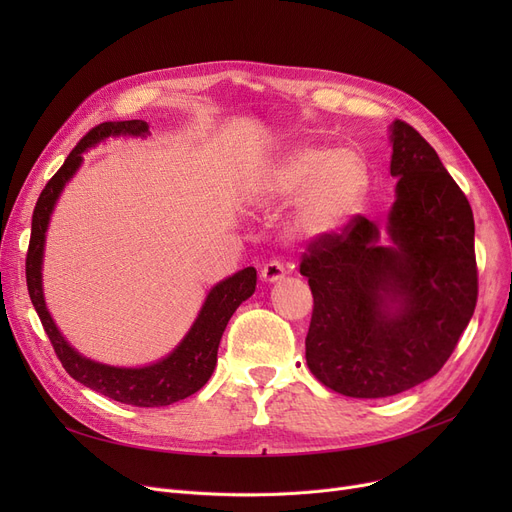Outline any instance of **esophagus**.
<instances>
[{
    "instance_id": "obj_1",
    "label": "esophagus",
    "mask_w": 512,
    "mask_h": 512,
    "mask_svg": "<svg viewBox=\"0 0 512 512\" xmlns=\"http://www.w3.org/2000/svg\"><path fill=\"white\" fill-rule=\"evenodd\" d=\"M284 276H286V270H284V265H282L280 261H270V263H265V265L261 267V280L267 282V284L278 282V280H282Z\"/></svg>"
}]
</instances>
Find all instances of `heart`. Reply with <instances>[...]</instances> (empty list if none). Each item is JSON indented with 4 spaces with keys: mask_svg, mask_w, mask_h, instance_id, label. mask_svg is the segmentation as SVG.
Returning a JSON list of instances; mask_svg holds the SVG:
<instances>
[{
    "mask_svg": "<svg viewBox=\"0 0 512 512\" xmlns=\"http://www.w3.org/2000/svg\"><path fill=\"white\" fill-rule=\"evenodd\" d=\"M369 188V166L351 147L328 149L297 145L282 153L255 184L263 205H292L288 230L292 236L317 240L342 230L361 209Z\"/></svg>",
    "mask_w": 512,
    "mask_h": 512,
    "instance_id": "obj_1",
    "label": "heart"
}]
</instances>
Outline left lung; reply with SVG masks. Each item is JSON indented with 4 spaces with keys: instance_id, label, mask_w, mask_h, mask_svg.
Segmentation results:
<instances>
[{
    "instance_id": "8db88e82",
    "label": "left lung",
    "mask_w": 512,
    "mask_h": 512,
    "mask_svg": "<svg viewBox=\"0 0 512 512\" xmlns=\"http://www.w3.org/2000/svg\"><path fill=\"white\" fill-rule=\"evenodd\" d=\"M398 178L386 234L357 215L313 240L301 274L313 292L307 365L338 394L384 398L434 375L477 303L475 222L434 147L402 120L390 126Z\"/></svg>"
}]
</instances>
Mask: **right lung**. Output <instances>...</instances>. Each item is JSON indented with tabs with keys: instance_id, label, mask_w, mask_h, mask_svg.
Wrapping results in <instances>:
<instances>
[{
	"instance_id": "obj_1",
	"label": "right lung",
	"mask_w": 512,
	"mask_h": 512,
	"mask_svg": "<svg viewBox=\"0 0 512 512\" xmlns=\"http://www.w3.org/2000/svg\"><path fill=\"white\" fill-rule=\"evenodd\" d=\"M120 134L122 137H147L149 126L143 120L103 122L95 126L80 139V143L66 157L64 166L45 184L33 211V230L29 253H26V286H29L33 307L53 344V351H56L64 369L76 382L107 398L124 402V405L168 407L201 390L211 378L215 363H218L222 334L238 305L255 292L257 270L255 267H245V270L215 284L209 290L191 330L186 332L168 357L157 363L145 367H114L91 361L74 351L45 307L41 276L45 232L66 182L83 164V153L107 137H120Z\"/></svg>"
}]
</instances>
